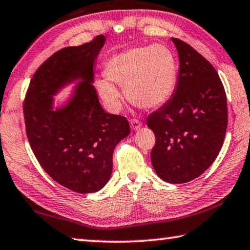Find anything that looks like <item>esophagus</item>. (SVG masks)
Listing matches in <instances>:
<instances>
[{"mask_svg": "<svg viewBox=\"0 0 250 250\" xmlns=\"http://www.w3.org/2000/svg\"><path fill=\"white\" fill-rule=\"evenodd\" d=\"M130 127L133 130H138L142 127V122H139L138 120H132L130 121Z\"/></svg>", "mask_w": 250, "mask_h": 250, "instance_id": "1", "label": "esophagus"}]
</instances>
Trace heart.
<instances>
[{
  "instance_id": "obj_1",
  "label": "heart",
  "mask_w": 250,
  "mask_h": 250,
  "mask_svg": "<svg viewBox=\"0 0 250 250\" xmlns=\"http://www.w3.org/2000/svg\"><path fill=\"white\" fill-rule=\"evenodd\" d=\"M109 81L125 87L133 104L152 109L163 106L171 98L177 85L178 65L173 52L167 46L133 48L112 57L105 67ZM107 80L96 82L99 94L108 109L121 107V93Z\"/></svg>"
}]
</instances>
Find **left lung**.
Returning a JSON list of instances; mask_svg holds the SVG:
<instances>
[{"mask_svg": "<svg viewBox=\"0 0 250 250\" xmlns=\"http://www.w3.org/2000/svg\"><path fill=\"white\" fill-rule=\"evenodd\" d=\"M171 41L180 62L179 77L171 99L147 118L156 136L150 158L164 181L187 183L209 168L221 151L227 103L213 65L187 42Z\"/></svg>", "mask_w": 250, "mask_h": 250, "instance_id": "8db88e82", "label": "left lung"}]
</instances>
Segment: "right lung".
<instances>
[{"label":"right lung","instance_id":"1","mask_svg":"<svg viewBox=\"0 0 250 250\" xmlns=\"http://www.w3.org/2000/svg\"><path fill=\"white\" fill-rule=\"evenodd\" d=\"M105 36L65 47L35 72L26 94L28 142L42 169L59 185L79 193L98 192L108 182L114 148L130 133L125 117L106 113L93 86V70ZM76 84L54 104V96Z\"/></svg>","mask_w":250,"mask_h":250}]
</instances>
